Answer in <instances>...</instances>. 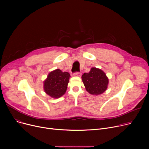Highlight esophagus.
I'll return each mask as SVG.
<instances>
[{
  "label": "esophagus",
  "mask_w": 149,
  "mask_h": 149,
  "mask_svg": "<svg viewBox=\"0 0 149 149\" xmlns=\"http://www.w3.org/2000/svg\"><path fill=\"white\" fill-rule=\"evenodd\" d=\"M75 76H79V77H80L81 75V73L80 72H75L73 74Z\"/></svg>",
  "instance_id": "esophagus-1"
}]
</instances>
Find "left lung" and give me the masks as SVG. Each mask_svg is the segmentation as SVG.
<instances>
[{"label":"left lung","instance_id":"left-lung-1","mask_svg":"<svg viewBox=\"0 0 149 149\" xmlns=\"http://www.w3.org/2000/svg\"><path fill=\"white\" fill-rule=\"evenodd\" d=\"M86 91L92 95H100L107 89L109 80L105 73L100 69L92 68L89 72L81 77Z\"/></svg>","mask_w":149,"mask_h":149}]
</instances>
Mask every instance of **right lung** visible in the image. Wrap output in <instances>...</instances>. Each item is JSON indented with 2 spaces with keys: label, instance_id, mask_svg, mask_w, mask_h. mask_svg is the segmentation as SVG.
<instances>
[{
  "label": "right lung",
  "instance_id": "add662e5",
  "mask_svg": "<svg viewBox=\"0 0 149 149\" xmlns=\"http://www.w3.org/2000/svg\"><path fill=\"white\" fill-rule=\"evenodd\" d=\"M69 77V73L58 69L51 72L44 81L45 92L54 98L61 97L66 91Z\"/></svg>",
  "mask_w": 149,
  "mask_h": 149
}]
</instances>
